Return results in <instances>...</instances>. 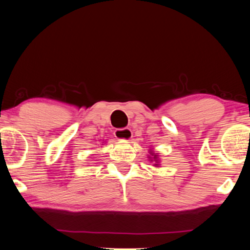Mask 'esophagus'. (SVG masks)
Wrapping results in <instances>:
<instances>
[{
    "label": "esophagus",
    "instance_id": "obj_1",
    "mask_svg": "<svg viewBox=\"0 0 250 250\" xmlns=\"http://www.w3.org/2000/svg\"><path fill=\"white\" fill-rule=\"evenodd\" d=\"M115 138L121 141V142H125V141H130L132 139V131L129 128H124V129H117L114 132Z\"/></svg>",
    "mask_w": 250,
    "mask_h": 250
}]
</instances>
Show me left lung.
<instances>
[{"label":"left lung","mask_w":250,"mask_h":250,"mask_svg":"<svg viewBox=\"0 0 250 250\" xmlns=\"http://www.w3.org/2000/svg\"><path fill=\"white\" fill-rule=\"evenodd\" d=\"M149 151V155H147L148 156V159H149V161H154V166L155 167H159V163H160V158H159V155H158V153H155L154 151V149L153 148H150V149H148Z\"/></svg>","instance_id":"1"}]
</instances>
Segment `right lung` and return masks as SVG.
<instances>
[{
	"label": "right lung",
	"mask_w": 250,
	"mask_h": 250,
	"mask_svg": "<svg viewBox=\"0 0 250 250\" xmlns=\"http://www.w3.org/2000/svg\"><path fill=\"white\" fill-rule=\"evenodd\" d=\"M105 142H106V141H105ZM105 142H102V143H105ZM102 145H103V144H102Z\"/></svg>",
	"instance_id": "obj_1"
}]
</instances>
